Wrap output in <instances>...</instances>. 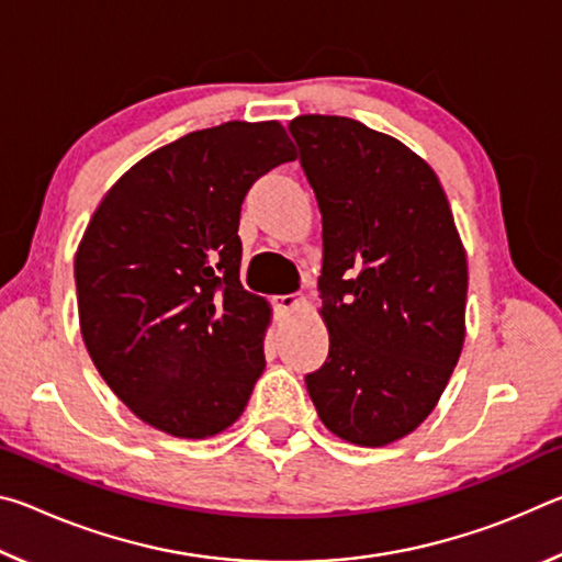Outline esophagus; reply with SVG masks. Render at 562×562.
I'll use <instances>...</instances> for the list:
<instances>
[{
  "mask_svg": "<svg viewBox=\"0 0 562 562\" xmlns=\"http://www.w3.org/2000/svg\"><path fill=\"white\" fill-rule=\"evenodd\" d=\"M307 294H282V297L274 300V310L278 312H294L300 307H307Z\"/></svg>",
  "mask_w": 562,
  "mask_h": 562,
  "instance_id": "34e87169",
  "label": "esophagus"
}]
</instances>
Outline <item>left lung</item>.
I'll list each match as a JSON object with an SVG mask.
<instances>
[{
  "label": "left lung",
  "instance_id": "8db88e82",
  "mask_svg": "<svg viewBox=\"0 0 562 562\" xmlns=\"http://www.w3.org/2000/svg\"><path fill=\"white\" fill-rule=\"evenodd\" d=\"M322 213L319 315L329 357L307 374L322 424L386 446L439 404L465 339L469 265L434 168L345 116L290 121Z\"/></svg>",
  "mask_w": 562,
  "mask_h": 562
}]
</instances>
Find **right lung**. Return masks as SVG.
<instances>
[{
    "label": "right lung",
    "instance_id": "obj_1",
    "mask_svg": "<svg viewBox=\"0 0 562 562\" xmlns=\"http://www.w3.org/2000/svg\"><path fill=\"white\" fill-rule=\"evenodd\" d=\"M294 158L280 121H227L140 158L91 215L74 258L83 345L154 429L207 439L250 402L272 310L240 282V205Z\"/></svg>",
    "mask_w": 562,
    "mask_h": 562
}]
</instances>
